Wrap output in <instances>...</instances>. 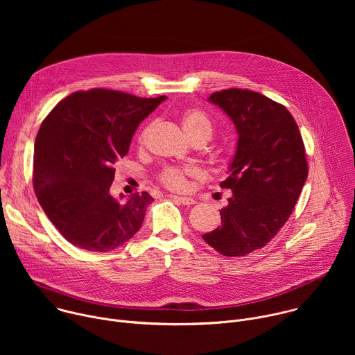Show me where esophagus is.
<instances>
[{
    "mask_svg": "<svg viewBox=\"0 0 355 355\" xmlns=\"http://www.w3.org/2000/svg\"><path fill=\"white\" fill-rule=\"evenodd\" d=\"M171 198L173 199H175V200H178L180 204H182V205H193L195 204V199L193 198H191V196H178V195H171Z\"/></svg>",
    "mask_w": 355,
    "mask_h": 355,
    "instance_id": "esophagus-1",
    "label": "esophagus"
}]
</instances>
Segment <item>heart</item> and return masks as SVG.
Returning a JSON list of instances; mask_svg holds the SVG:
<instances>
[{"instance_id":"1","label":"heart","mask_w":355,"mask_h":355,"mask_svg":"<svg viewBox=\"0 0 355 355\" xmlns=\"http://www.w3.org/2000/svg\"><path fill=\"white\" fill-rule=\"evenodd\" d=\"M181 126L188 139L193 141H208L212 136L214 126L211 119L198 110H188L181 116ZM146 129L141 136L140 141H144ZM195 171L192 168H178V167H167L160 174V181L170 189H184L187 187V178L192 175Z\"/></svg>"}]
</instances>
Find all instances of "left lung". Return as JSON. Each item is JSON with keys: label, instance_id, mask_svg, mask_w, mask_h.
I'll return each instance as SVG.
<instances>
[{"label": "left lung", "instance_id": "1", "mask_svg": "<svg viewBox=\"0 0 355 355\" xmlns=\"http://www.w3.org/2000/svg\"><path fill=\"white\" fill-rule=\"evenodd\" d=\"M208 101L232 119L239 139L220 182L232 191L222 225L202 239L226 257H241L263 248L291 216L308 178L305 146L289 111L260 92L230 88Z\"/></svg>", "mask_w": 355, "mask_h": 355}]
</instances>
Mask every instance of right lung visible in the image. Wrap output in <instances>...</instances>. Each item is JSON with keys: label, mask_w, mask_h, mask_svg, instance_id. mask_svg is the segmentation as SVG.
Masks as SVG:
<instances>
[{"label": "right lung", "mask_w": 355, "mask_h": 355, "mask_svg": "<svg viewBox=\"0 0 355 355\" xmlns=\"http://www.w3.org/2000/svg\"><path fill=\"white\" fill-rule=\"evenodd\" d=\"M167 96L140 98L114 89L77 91L42 122L35 140L33 189L49 220L73 245L105 252L140 229L155 199L110 192L139 123Z\"/></svg>", "instance_id": "add662e5"}]
</instances>
